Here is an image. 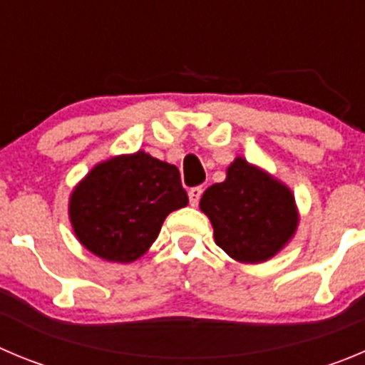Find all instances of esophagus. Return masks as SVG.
I'll return each instance as SVG.
<instances>
[{
	"label": "esophagus",
	"mask_w": 365,
	"mask_h": 365,
	"mask_svg": "<svg viewBox=\"0 0 365 365\" xmlns=\"http://www.w3.org/2000/svg\"><path fill=\"white\" fill-rule=\"evenodd\" d=\"M202 194H203L202 187H192V189H189V202H190V205L198 207L200 198H202Z\"/></svg>",
	"instance_id": "34e87169"
}]
</instances>
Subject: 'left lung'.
Instances as JSON below:
<instances>
[{
  "label": "left lung",
  "instance_id": "left-lung-1",
  "mask_svg": "<svg viewBox=\"0 0 365 365\" xmlns=\"http://www.w3.org/2000/svg\"><path fill=\"white\" fill-rule=\"evenodd\" d=\"M200 209L212 223L217 247L245 264L277 255L301 220L290 187L243 156L227 167L223 182L203 192Z\"/></svg>",
  "mask_w": 365,
  "mask_h": 365
}]
</instances>
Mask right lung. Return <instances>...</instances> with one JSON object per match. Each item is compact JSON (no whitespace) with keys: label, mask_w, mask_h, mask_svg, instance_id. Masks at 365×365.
<instances>
[{"label":"right lung","mask_w":365,"mask_h":365,"mask_svg":"<svg viewBox=\"0 0 365 365\" xmlns=\"http://www.w3.org/2000/svg\"><path fill=\"white\" fill-rule=\"evenodd\" d=\"M187 203L176 165L136 151L95 163L71 190L68 217L91 254L133 263L155 243L163 220Z\"/></svg>","instance_id":"obj_1"}]
</instances>
